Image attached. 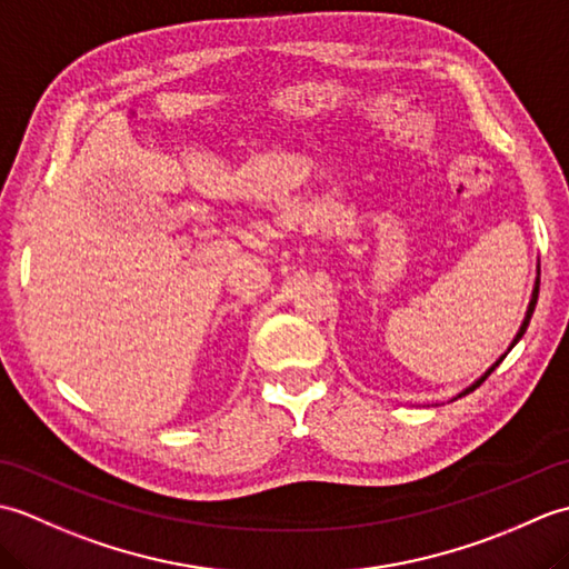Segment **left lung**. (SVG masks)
<instances>
[{
    "instance_id": "left-lung-1",
    "label": "left lung",
    "mask_w": 569,
    "mask_h": 569,
    "mask_svg": "<svg viewBox=\"0 0 569 569\" xmlns=\"http://www.w3.org/2000/svg\"><path fill=\"white\" fill-rule=\"evenodd\" d=\"M538 291H540V269H538V278H536V286H533V296H530V303H528V310H526V318H523V325H521V330H518V335L513 337V342H511V347L509 349H513L516 347V342L518 340H521V337H523V332L528 330V322H530V318H533V310H536V303H538ZM506 357V355H503ZM503 357L497 361V365H493L487 373H485V377H481V379H477L475 383H471L469 386V389L467 391H462V393H459V396H465V393H469V391H475L477 389V386H481V383H485L487 381V377H489V373L493 371V369H497L499 365H501V361H503Z\"/></svg>"
}]
</instances>
